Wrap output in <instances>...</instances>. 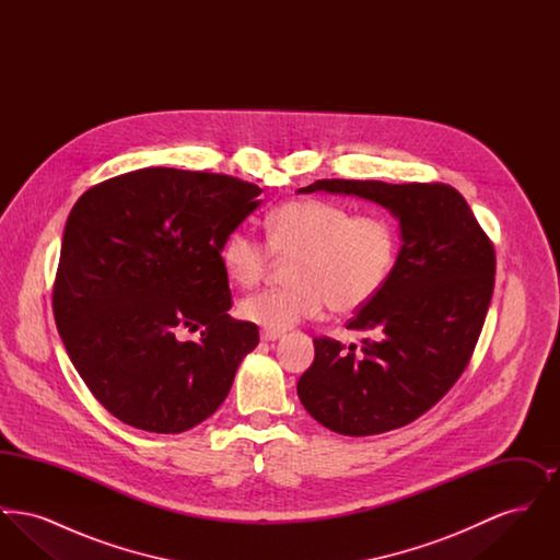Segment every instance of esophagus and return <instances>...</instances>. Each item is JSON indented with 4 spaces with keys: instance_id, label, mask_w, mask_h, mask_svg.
I'll return each instance as SVG.
<instances>
[{
    "instance_id": "1",
    "label": "esophagus",
    "mask_w": 560,
    "mask_h": 560,
    "mask_svg": "<svg viewBox=\"0 0 560 560\" xmlns=\"http://www.w3.org/2000/svg\"><path fill=\"white\" fill-rule=\"evenodd\" d=\"M283 334L281 331H272V329H262L260 331V338L265 340V342H275V340H279Z\"/></svg>"
}]
</instances>
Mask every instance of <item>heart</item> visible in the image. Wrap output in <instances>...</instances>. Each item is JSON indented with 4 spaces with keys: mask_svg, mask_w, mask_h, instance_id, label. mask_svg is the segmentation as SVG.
Masks as SVG:
<instances>
[{
    "mask_svg": "<svg viewBox=\"0 0 560 560\" xmlns=\"http://www.w3.org/2000/svg\"><path fill=\"white\" fill-rule=\"evenodd\" d=\"M400 252L397 222L386 213H354L325 199H293L267 215V241L249 229H233L220 247L226 277L252 288L267 275L272 254L293 258L292 285L243 298L241 319L283 331L334 313L365 308L390 281Z\"/></svg>",
    "mask_w": 560,
    "mask_h": 560,
    "instance_id": "1",
    "label": "heart"
}]
</instances>
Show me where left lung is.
<instances>
[{
	"mask_svg": "<svg viewBox=\"0 0 560 560\" xmlns=\"http://www.w3.org/2000/svg\"><path fill=\"white\" fill-rule=\"evenodd\" d=\"M347 192L400 222L386 288L348 320L363 347L315 338L298 397L325 428L370 436L407 427L443 399L470 363L495 283V249L466 199L443 183L317 180L300 192Z\"/></svg>",
	"mask_w": 560,
	"mask_h": 560,
	"instance_id": "left-lung-1",
	"label": "left lung"
}]
</instances>
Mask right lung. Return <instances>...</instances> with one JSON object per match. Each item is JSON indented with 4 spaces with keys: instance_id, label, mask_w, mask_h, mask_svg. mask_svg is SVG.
Wrapping results in <instances>:
<instances>
[{
    "instance_id": "1",
    "label": "right lung",
    "mask_w": 560,
    "mask_h": 560,
    "mask_svg": "<svg viewBox=\"0 0 560 560\" xmlns=\"http://www.w3.org/2000/svg\"><path fill=\"white\" fill-rule=\"evenodd\" d=\"M262 188L142 167L88 188L67 218L52 308L67 354L124 424L174 434L226 399L258 327L233 319L220 247ZM202 329L200 342L179 340Z\"/></svg>"
}]
</instances>
